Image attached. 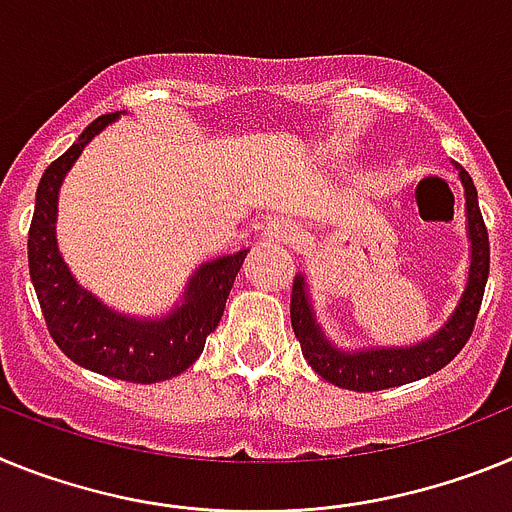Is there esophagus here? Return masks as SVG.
<instances>
[{
    "label": "esophagus",
    "instance_id": "esophagus-1",
    "mask_svg": "<svg viewBox=\"0 0 512 512\" xmlns=\"http://www.w3.org/2000/svg\"><path fill=\"white\" fill-rule=\"evenodd\" d=\"M296 234H299V229H296V224L288 219H273L265 226V237L273 239V242L278 244H291L293 239H296Z\"/></svg>",
    "mask_w": 512,
    "mask_h": 512
}]
</instances>
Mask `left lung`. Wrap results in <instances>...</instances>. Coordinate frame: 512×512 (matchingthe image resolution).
I'll return each instance as SVG.
<instances>
[{
	"instance_id": "left-lung-1",
	"label": "left lung",
	"mask_w": 512,
	"mask_h": 512,
	"mask_svg": "<svg viewBox=\"0 0 512 512\" xmlns=\"http://www.w3.org/2000/svg\"><path fill=\"white\" fill-rule=\"evenodd\" d=\"M456 170H459L466 195V224H469L466 234H469L471 242L469 278H466V288L461 293L459 306L453 309V314L441 330L430 335L428 340L410 345V348H337L319 327L317 314H314V306H311L309 299L306 278L304 275L293 278V335L299 337L301 353L309 361V366L324 381L350 391L391 389V386L410 384V381H420L430 373L441 371L443 366H448L461 353V348L471 337V330H474V322H477L487 275H490V237H487V226H484L482 211H479L477 188H474L469 172L461 164H456Z\"/></svg>"
}]
</instances>
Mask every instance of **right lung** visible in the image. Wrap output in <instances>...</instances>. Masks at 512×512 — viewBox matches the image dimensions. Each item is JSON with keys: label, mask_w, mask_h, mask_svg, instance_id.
Returning <instances> with one entry per match:
<instances>
[{"label": "right lung", "mask_w": 512, "mask_h": 512, "mask_svg": "<svg viewBox=\"0 0 512 512\" xmlns=\"http://www.w3.org/2000/svg\"><path fill=\"white\" fill-rule=\"evenodd\" d=\"M118 115L121 113H108L92 121L77 144H71L43 172L28 231L30 281L53 342L77 366L110 379L157 384L180 376L198 361L206 348V337L219 327L247 250L211 260L195 270L180 304L167 317L139 319L118 314L79 286L56 244L59 188L84 146Z\"/></svg>", "instance_id": "add662e5"}]
</instances>
